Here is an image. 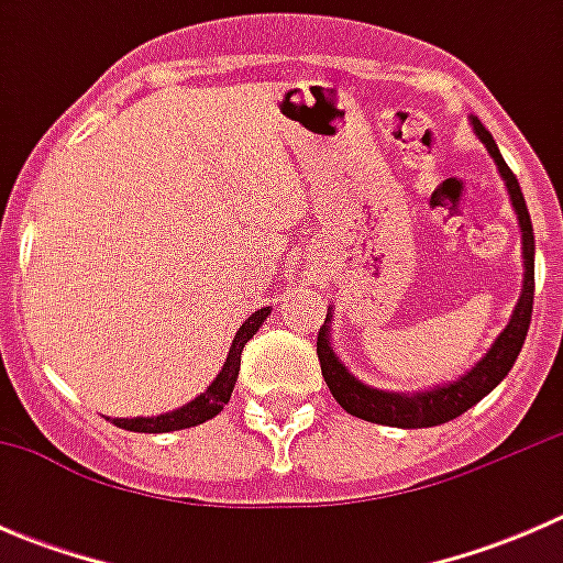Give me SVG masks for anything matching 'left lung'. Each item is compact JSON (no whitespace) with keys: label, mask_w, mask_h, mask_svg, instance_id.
<instances>
[{"label":"left lung","mask_w":563,"mask_h":563,"mask_svg":"<svg viewBox=\"0 0 563 563\" xmlns=\"http://www.w3.org/2000/svg\"><path fill=\"white\" fill-rule=\"evenodd\" d=\"M474 122L476 135H479L482 144L487 146V152L496 161L498 172H501L504 181H507L509 198H512V207L518 212L520 231H523V264H526V277H523V294H520V302L515 308L512 318H509L507 329L498 334V340L493 343V349L487 351L485 360L476 362V367H471L465 376H460L457 382L444 384V387H435L430 391H384L373 389L367 384H362L360 378L351 376L343 365H340L338 354L329 345V313L323 327L318 329L316 351L318 362H321V376L327 382L329 391H332L334 400L345 408L354 417L365 419V422L376 424H389V428H433V424H444L450 419L460 417L463 411H468L471 406L482 400L509 371H512L515 360H518L520 349H523V340L528 334V323H531L533 313V229H531V214L526 209V198L520 192L518 176L512 174V168L504 163L501 152H498L493 135L482 128V122L476 117H471Z\"/></svg>","instance_id":"8db88e82"}]
</instances>
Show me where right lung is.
<instances>
[{
	"label": "right lung",
	"instance_id": "obj_1",
	"mask_svg": "<svg viewBox=\"0 0 563 563\" xmlns=\"http://www.w3.org/2000/svg\"><path fill=\"white\" fill-rule=\"evenodd\" d=\"M269 316V308H261L255 310L253 316L247 318L245 323L240 327V332L234 334V343H231L229 356H225V365L223 371L218 373L212 384H209L207 391L190 400L187 406L176 408V411L161 413V417H135V419H111L117 428L124 430H133V433H172V430H185V428H196V424L207 422V419L218 417L223 411L225 402L231 400V391H234L236 376H240V362H242V349L255 332H258L261 323L266 321Z\"/></svg>",
	"mask_w": 563,
	"mask_h": 563
}]
</instances>
